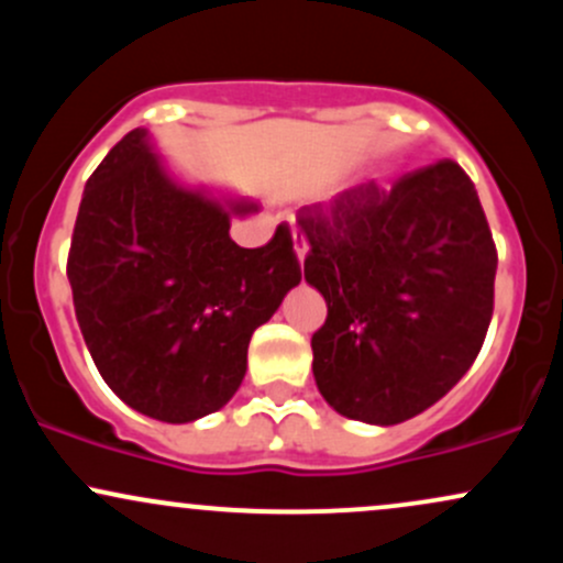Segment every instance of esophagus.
Segmentation results:
<instances>
[{
    "label": "esophagus",
    "instance_id": "esophagus-1",
    "mask_svg": "<svg viewBox=\"0 0 563 563\" xmlns=\"http://www.w3.org/2000/svg\"><path fill=\"white\" fill-rule=\"evenodd\" d=\"M294 251H296V256H299V262H303V256H307V251H309L307 235L299 230H294Z\"/></svg>",
    "mask_w": 563,
    "mask_h": 563
}]
</instances>
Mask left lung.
<instances>
[{
	"mask_svg": "<svg viewBox=\"0 0 563 563\" xmlns=\"http://www.w3.org/2000/svg\"><path fill=\"white\" fill-rule=\"evenodd\" d=\"M303 280L328 303L312 335L325 402L394 426L457 384L493 320L497 251L476 187L455 161L303 206Z\"/></svg>",
	"mask_w": 563,
	"mask_h": 563,
	"instance_id": "obj_1",
	"label": "left lung"
}]
</instances>
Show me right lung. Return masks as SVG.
<instances>
[{
	"label": "right lung",
	"mask_w": 563,
	"mask_h": 563,
	"mask_svg": "<svg viewBox=\"0 0 563 563\" xmlns=\"http://www.w3.org/2000/svg\"><path fill=\"white\" fill-rule=\"evenodd\" d=\"M251 211L179 185L145 129L87 179L68 254L76 320L102 380L142 416L192 423L228 405L251 335L299 286L286 224L262 249L230 238Z\"/></svg>",
	"instance_id": "right-lung-1"
}]
</instances>
